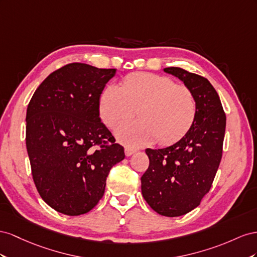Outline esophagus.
Instances as JSON below:
<instances>
[{
	"label": "esophagus",
	"instance_id": "1",
	"mask_svg": "<svg viewBox=\"0 0 257 257\" xmlns=\"http://www.w3.org/2000/svg\"><path fill=\"white\" fill-rule=\"evenodd\" d=\"M136 152H137V150H136V149L129 148V146H128V148L124 149V155H126V156L128 157V156H131V155H133V154H135Z\"/></svg>",
	"mask_w": 257,
	"mask_h": 257
}]
</instances>
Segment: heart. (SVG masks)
<instances>
[{"mask_svg": "<svg viewBox=\"0 0 257 257\" xmlns=\"http://www.w3.org/2000/svg\"><path fill=\"white\" fill-rule=\"evenodd\" d=\"M137 109L140 118L117 129V139L130 146L148 145L156 140L166 145L179 141L192 128L197 102L188 87L152 73L129 75L121 87L107 85L101 93L99 113L109 128L130 119Z\"/></svg>", "mask_w": 257, "mask_h": 257, "instance_id": "b5f03b06", "label": "heart"}]
</instances>
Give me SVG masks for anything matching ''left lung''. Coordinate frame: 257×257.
<instances>
[{
	"label": "left lung",
	"instance_id": "obj_1",
	"mask_svg": "<svg viewBox=\"0 0 257 257\" xmlns=\"http://www.w3.org/2000/svg\"><path fill=\"white\" fill-rule=\"evenodd\" d=\"M164 71L193 91L197 115L192 128L168 148L145 153L150 166L141 178L142 195L164 216H181L200 204L211 188L222 159L226 115L214 87L207 78L181 68Z\"/></svg>",
	"mask_w": 257,
	"mask_h": 257
}]
</instances>
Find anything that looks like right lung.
Returning <instances> with one entry per match:
<instances>
[{
	"mask_svg": "<svg viewBox=\"0 0 257 257\" xmlns=\"http://www.w3.org/2000/svg\"><path fill=\"white\" fill-rule=\"evenodd\" d=\"M115 74L116 69L67 64L43 80L28 105L26 144L34 184L62 214L96 207L109 170L124 158L99 116L100 96Z\"/></svg>",
	"mask_w": 257,
	"mask_h": 257,
	"instance_id": "add662e5",
	"label": "right lung"
}]
</instances>
